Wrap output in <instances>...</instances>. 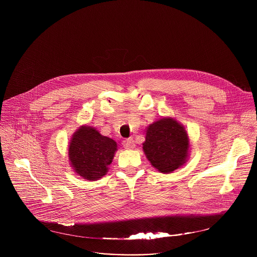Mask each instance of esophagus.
Returning <instances> with one entry per match:
<instances>
[{
    "label": "esophagus",
    "mask_w": 257,
    "mask_h": 257,
    "mask_svg": "<svg viewBox=\"0 0 257 257\" xmlns=\"http://www.w3.org/2000/svg\"><path fill=\"white\" fill-rule=\"evenodd\" d=\"M123 146L126 150H132L135 148V142L132 138H128L123 141Z\"/></svg>",
    "instance_id": "esophagus-1"
}]
</instances>
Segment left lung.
<instances>
[{
	"label": "left lung",
	"mask_w": 257,
	"mask_h": 257,
	"mask_svg": "<svg viewBox=\"0 0 257 257\" xmlns=\"http://www.w3.org/2000/svg\"><path fill=\"white\" fill-rule=\"evenodd\" d=\"M145 132L143 152L160 173H173L187 162L190 152L188 133L177 120L161 118L146 127Z\"/></svg>",
	"instance_id": "left-lung-1"
}]
</instances>
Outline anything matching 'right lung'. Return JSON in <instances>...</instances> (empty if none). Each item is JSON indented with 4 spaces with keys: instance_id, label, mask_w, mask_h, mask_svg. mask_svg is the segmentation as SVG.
<instances>
[{
    "instance_id": "1",
    "label": "right lung",
    "mask_w": 257,
    "mask_h": 257,
    "mask_svg": "<svg viewBox=\"0 0 257 257\" xmlns=\"http://www.w3.org/2000/svg\"><path fill=\"white\" fill-rule=\"evenodd\" d=\"M117 148L114 139L101 135L94 127L82 125L69 142V164L78 176L95 181L107 173Z\"/></svg>"
}]
</instances>
